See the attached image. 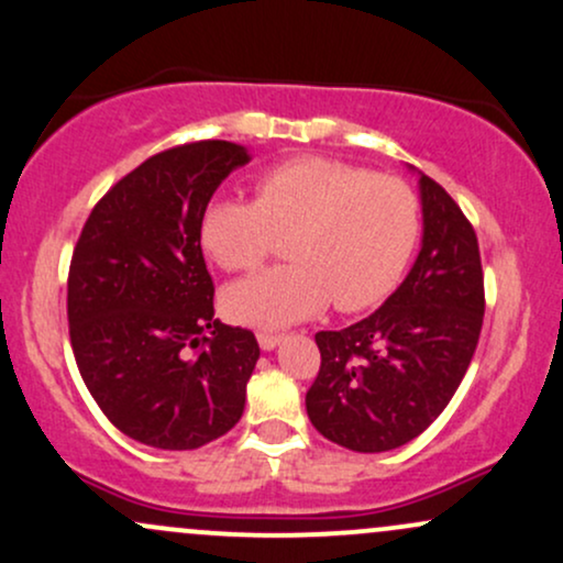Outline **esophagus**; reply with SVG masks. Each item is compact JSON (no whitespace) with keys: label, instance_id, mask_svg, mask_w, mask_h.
<instances>
[{"label":"esophagus","instance_id":"obj_1","mask_svg":"<svg viewBox=\"0 0 563 563\" xmlns=\"http://www.w3.org/2000/svg\"><path fill=\"white\" fill-rule=\"evenodd\" d=\"M256 341H260V346L264 349V352H273L275 346H280L283 335L280 333H260L256 335Z\"/></svg>","mask_w":563,"mask_h":563}]
</instances>
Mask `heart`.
<instances>
[{
	"instance_id": "1",
	"label": "heart",
	"mask_w": 563,
	"mask_h": 563,
	"mask_svg": "<svg viewBox=\"0 0 563 563\" xmlns=\"http://www.w3.org/2000/svg\"><path fill=\"white\" fill-rule=\"evenodd\" d=\"M418 198L389 174L303 156L256 179V200L217 196L200 214V249L228 273L254 269L288 235L294 264L224 288L230 320L283 328L320 314L373 307L402 277L418 243Z\"/></svg>"
}]
</instances>
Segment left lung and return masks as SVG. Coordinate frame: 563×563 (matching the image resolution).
Segmentation results:
<instances>
[{"instance_id": "1", "label": "left lung", "mask_w": 563, "mask_h": 563, "mask_svg": "<svg viewBox=\"0 0 563 563\" xmlns=\"http://www.w3.org/2000/svg\"><path fill=\"white\" fill-rule=\"evenodd\" d=\"M416 174L423 235L410 273L365 320L314 335L322 363L307 416L354 452L397 450L423 434L461 386L482 333L476 232L442 185Z\"/></svg>"}]
</instances>
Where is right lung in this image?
Instances as JSON below:
<instances>
[{"label": "right lung", "instance_id": "1", "mask_svg": "<svg viewBox=\"0 0 563 563\" xmlns=\"http://www.w3.org/2000/svg\"><path fill=\"white\" fill-rule=\"evenodd\" d=\"M251 161L203 140L147 158L95 206L68 273L76 365L108 421L134 442L196 450L241 421L260 344L214 320L200 214Z\"/></svg>", "mask_w": 563, "mask_h": 563}]
</instances>
